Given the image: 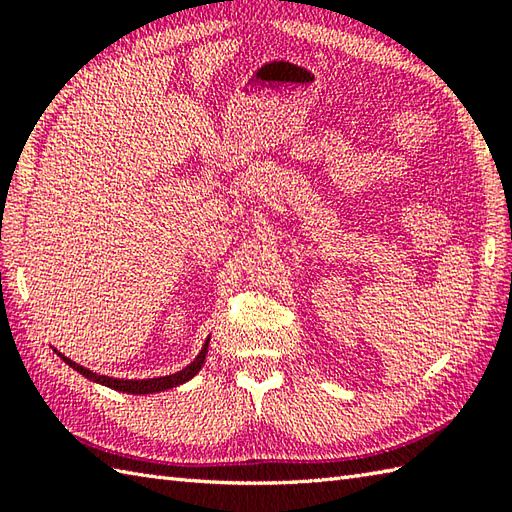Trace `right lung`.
I'll use <instances>...</instances> for the list:
<instances>
[{"label":"right lung","mask_w":512,"mask_h":512,"mask_svg":"<svg viewBox=\"0 0 512 512\" xmlns=\"http://www.w3.org/2000/svg\"><path fill=\"white\" fill-rule=\"evenodd\" d=\"M206 352H209V339H206L204 347L200 350V354L195 356V361L191 365H187L182 369V372L178 374H171V376H160V378H147V380H123V378H112V376H101L96 372H90V369H85L83 365L70 361L68 356H63L61 352H57L65 363H68L72 369H76V372L83 374L85 378L94 380V383H101L105 387H112L116 391H125V394H156V391H165V389H171V387H178L182 383H187L189 378H193L195 374L200 372L202 365H204V358H206Z\"/></svg>","instance_id":"1"}]
</instances>
